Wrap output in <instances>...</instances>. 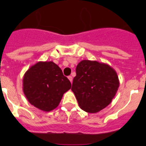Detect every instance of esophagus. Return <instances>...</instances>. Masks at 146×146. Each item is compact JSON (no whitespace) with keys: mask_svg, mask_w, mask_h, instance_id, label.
<instances>
[{"mask_svg":"<svg viewBox=\"0 0 146 146\" xmlns=\"http://www.w3.org/2000/svg\"><path fill=\"white\" fill-rule=\"evenodd\" d=\"M68 79H69V80L70 81V82H73V77H72L71 76H68Z\"/></svg>","mask_w":146,"mask_h":146,"instance_id":"34e87169","label":"esophagus"}]
</instances>
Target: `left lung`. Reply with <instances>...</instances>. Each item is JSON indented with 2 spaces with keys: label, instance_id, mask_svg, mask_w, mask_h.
Masks as SVG:
<instances>
[{
  "label": "left lung",
  "instance_id": "1",
  "mask_svg": "<svg viewBox=\"0 0 146 146\" xmlns=\"http://www.w3.org/2000/svg\"><path fill=\"white\" fill-rule=\"evenodd\" d=\"M71 90L79 106L89 113H97L110 104L119 88V79L108 64L83 60L76 69Z\"/></svg>",
  "mask_w": 146,
  "mask_h": 146
}]
</instances>
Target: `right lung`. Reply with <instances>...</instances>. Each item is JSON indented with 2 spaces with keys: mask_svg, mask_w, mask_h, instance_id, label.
Instances as JSON below:
<instances>
[{
  "mask_svg": "<svg viewBox=\"0 0 146 146\" xmlns=\"http://www.w3.org/2000/svg\"><path fill=\"white\" fill-rule=\"evenodd\" d=\"M71 88L70 80L53 61H39L26 71L23 90L28 102L43 111H52Z\"/></svg>",
  "mask_w": 146,
  "mask_h": 146,
  "instance_id": "right-lung-1",
  "label": "right lung"
}]
</instances>
